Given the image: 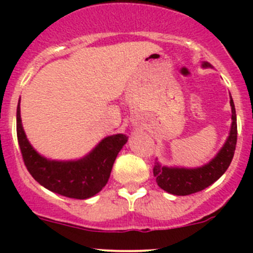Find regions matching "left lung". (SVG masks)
Masks as SVG:
<instances>
[{"label":"left lung","instance_id":"1","mask_svg":"<svg viewBox=\"0 0 253 253\" xmlns=\"http://www.w3.org/2000/svg\"><path fill=\"white\" fill-rule=\"evenodd\" d=\"M203 68H211L208 62H202ZM231 106V127L229 136L221 149L216 153L215 157L207 164L200 168H180L167 167L159 162H155L153 174L155 176L158 186L175 196H187L191 193L200 192L215 182L224 172L228 170L234 153H235L237 141V124L236 111L233 98L230 95Z\"/></svg>","mask_w":253,"mask_h":253}]
</instances>
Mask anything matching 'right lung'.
<instances>
[{
	"label": "right lung",
	"instance_id": "right-lung-1",
	"mask_svg": "<svg viewBox=\"0 0 253 253\" xmlns=\"http://www.w3.org/2000/svg\"><path fill=\"white\" fill-rule=\"evenodd\" d=\"M17 137L25 167L35 181L51 192L77 200L90 198L103 190L115 159L128 138L122 133L105 137L77 160L47 159L28 141L20 119V99L17 106Z\"/></svg>",
	"mask_w": 253,
	"mask_h": 253
}]
</instances>
